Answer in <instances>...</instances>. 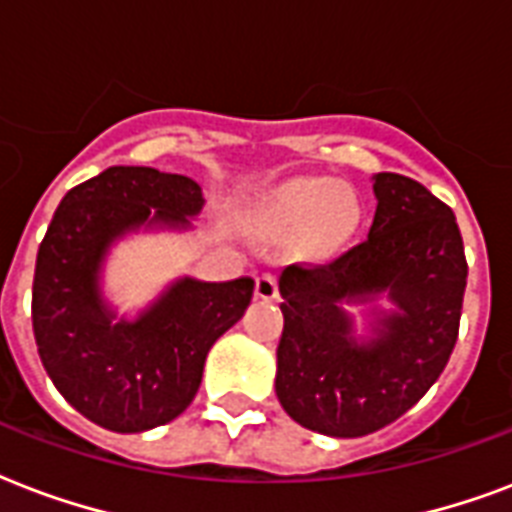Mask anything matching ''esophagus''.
<instances>
[{"instance_id":"34e87169","label":"esophagus","mask_w":512,"mask_h":512,"mask_svg":"<svg viewBox=\"0 0 512 512\" xmlns=\"http://www.w3.org/2000/svg\"><path fill=\"white\" fill-rule=\"evenodd\" d=\"M277 296V280L272 275L256 277V299H275Z\"/></svg>"}]
</instances>
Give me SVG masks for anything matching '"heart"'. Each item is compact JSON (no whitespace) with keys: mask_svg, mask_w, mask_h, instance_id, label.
Masks as SVG:
<instances>
[{"mask_svg":"<svg viewBox=\"0 0 512 512\" xmlns=\"http://www.w3.org/2000/svg\"><path fill=\"white\" fill-rule=\"evenodd\" d=\"M261 221L272 232H299L312 256H331L358 229L360 202L334 178H291L261 205Z\"/></svg>","mask_w":512,"mask_h":512,"instance_id":"1","label":"heart"}]
</instances>
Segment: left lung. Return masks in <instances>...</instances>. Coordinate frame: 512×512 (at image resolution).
<instances>
[{
  "instance_id": "left-lung-1",
  "label": "left lung",
  "mask_w": 512,
  "mask_h": 512,
  "mask_svg": "<svg viewBox=\"0 0 512 512\" xmlns=\"http://www.w3.org/2000/svg\"><path fill=\"white\" fill-rule=\"evenodd\" d=\"M368 237L323 267L280 272L275 392L312 433L360 438L403 417L457 344L467 261L457 219L430 189L376 173ZM387 295L392 311L375 307ZM344 303H371L363 337Z\"/></svg>"
}]
</instances>
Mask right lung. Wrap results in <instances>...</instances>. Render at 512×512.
I'll return each mask as SVG.
<instances>
[{
	"label": "right lung",
	"instance_id": "1",
	"mask_svg": "<svg viewBox=\"0 0 512 512\" xmlns=\"http://www.w3.org/2000/svg\"><path fill=\"white\" fill-rule=\"evenodd\" d=\"M202 205L192 178L114 165L66 192L39 245L31 323L42 366L82 417L112 433H144L184 414L211 347L251 304V277H178L136 318H120L106 299L101 280L117 240L141 229L186 232Z\"/></svg>",
	"mask_w": 512,
	"mask_h": 512
}]
</instances>
